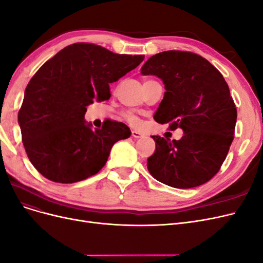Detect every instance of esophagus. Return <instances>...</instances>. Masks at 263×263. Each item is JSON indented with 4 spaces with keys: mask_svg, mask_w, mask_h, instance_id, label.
<instances>
[{
    "mask_svg": "<svg viewBox=\"0 0 263 263\" xmlns=\"http://www.w3.org/2000/svg\"><path fill=\"white\" fill-rule=\"evenodd\" d=\"M132 136H133L134 138L138 139V138H142V137H144V134L138 132V130H133V132H132Z\"/></svg>",
    "mask_w": 263,
    "mask_h": 263,
    "instance_id": "obj_1",
    "label": "esophagus"
}]
</instances>
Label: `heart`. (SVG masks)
<instances>
[{
    "label": "heart",
    "mask_w": 263,
    "mask_h": 263,
    "mask_svg": "<svg viewBox=\"0 0 263 263\" xmlns=\"http://www.w3.org/2000/svg\"><path fill=\"white\" fill-rule=\"evenodd\" d=\"M126 119L130 124H133V125H137L138 124V119L135 117V116H133V115H126Z\"/></svg>",
    "instance_id": "b5f03b06"
}]
</instances>
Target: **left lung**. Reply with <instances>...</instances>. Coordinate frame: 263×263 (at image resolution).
<instances>
[{
  "label": "left lung",
  "mask_w": 263,
  "mask_h": 263,
  "mask_svg": "<svg viewBox=\"0 0 263 263\" xmlns=\"http://www.w3.org/2000/svg\"><path fill=\"white\" fill-rule=\"evenodd\" d=\"M140 72L164 84L155 121L184 133L172 141L151 136L156 150L147 160L148 171L172 187L204 184L219 171L234 139L237 109L224 77L201 55L180 50L153 55Z\"/></svg>",
  "instance_id": "1"
}]
</instances>
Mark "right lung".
<instances>
[{
  "label": "right lung",
  "mask_w": 263,
  "mask_h": 263,
  "mask_svg": "<svg viewBox=\"0 0 263 263\" xmlns=\"http://www.w3.org/2000/svg\"><path fill=\"white\" fill-rule=\"evenodd\" d=\"M145 59L118 54L101 46H67L39 68L26 86L18 112L24 147L45 178L74 183L105 165L115 142L130 136L124 123L109 122L92 129L84 119L86 106L110 98L117 81Z\"/></svg>",
  "instance_id": "right-lung-1"
}]
</instances>
